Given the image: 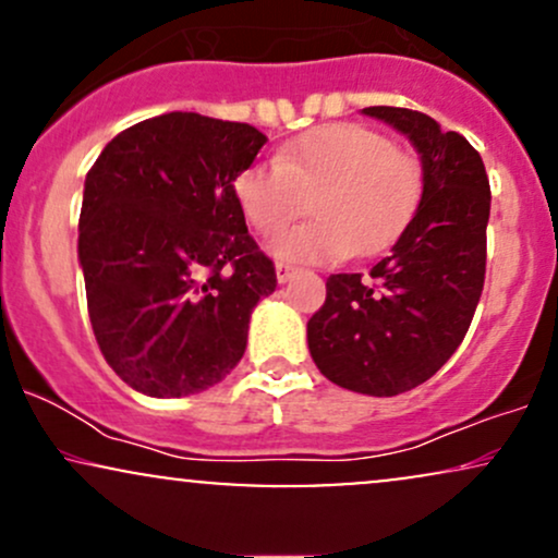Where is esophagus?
<instances>
[{"label": "esophagus", "instance_id": "34e87169", "mask_svg": "<svg viewBox=\"0 0 558 558\" xmlns=\"http://www.w3.org/2000/svg\"><path fill=\"white\" fill-rule=\"evenodd\" d=\"M275 275H278V283H288V280L296 275V267L288 265V262H278V265H275Z\"/></svg>", "mask_w": 558, "mask_h": 558}]
</instances>
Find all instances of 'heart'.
I'll return each mask as SVG.
<instances>
[{
  "mask_svg": "<svg viewBox=\"0 0 558 558\" xmlns=\"http://www.w3.org/2000/svg\"><path fill=\"white\" fill-rule=\"evenodd\" d=\"M248 226L272 235L306 207L315 220L280 233L272 252L286 259L330 262L375 254L401 235L422 196L420 162L388 136L360 123L315 128L262 159L233 183Z\"/></svg>",
  "mask_w": 558,
  "mask_h": 558,
  "instance_id": "1",
  "label": "heart"
}]
</instances>
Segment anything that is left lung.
Masks as SVG:
<instances>
[{
    "label": "left lung",
    "instance_id": "left-lung-1",
    "mask_svg": "<svg viewBox=\"0 0 558 558\" xmlns=\"http://www.w3.org/2000/svg\"><path fill=\"white\" fill-rule=\"evenodd\" d=\"M409 136L422 157V202L386 259L328 278L325 304L306 323L312 360L336 386L399 396L451 360L485 283L490 183L477 149L430 114L364 107Z\"/></svg>",
    "mask_w": 558,
    "mask_h": 558
}]
</instances>
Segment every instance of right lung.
Returning a JSON list of instances; mask_svg holds the SVG:
<instances>
[{"instance_id": "1", "label": "right lung", "mask_w": 558, "mask_h": 558, "mask_svg": "<svg viewBox=\"0 0 558 558\" xmlns=\"http://www.w3.org/2000/svg\"><path fill=\"white\" fill-rule=\"evenodd\" d=\"M265 133L168 112L125 128L86 175L78 259L92 328L138 393H202L241 362L275 265L246 228L233 183Z\"/></svg>"}]
</instances>
